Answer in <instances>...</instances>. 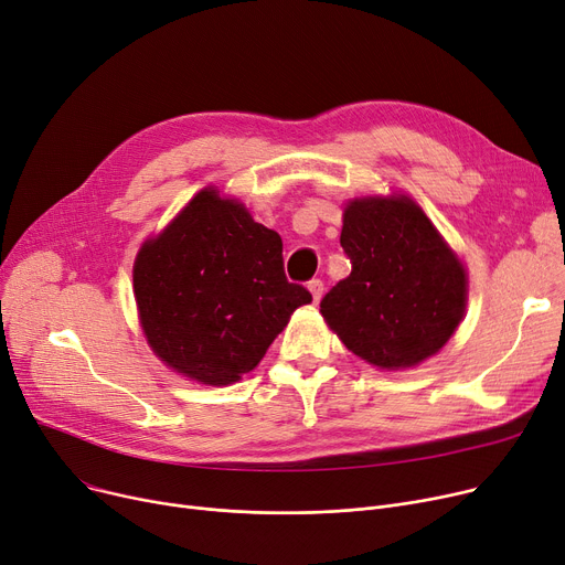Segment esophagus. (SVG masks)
Here are the masks:
<instances>
[{"instance_id": "obj_1", "label": "esophagus", "mask_w": 565, "mask_h": 565, "mask_svg": "<svg viewBox=\"0 0 565 565\" xmlns=\"http://www.w3.org/2000/svg\"><path fill=\"white\" fill-rule=\"evenodd\" d=\"M308 289H310V294H312V301L317 303L319 298H321V294H323V282H321L319 278H312V280L308 282Z\"/></svg>"}]
</instances>
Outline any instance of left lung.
Masks as SVG:
<instances>
[{
	"label": "left lung",
	"mask_w": 565,
	"mask_h": 565,
	"mask_svg": "<svg viewBox=\"0 0 565 565\" xmlns=\"http://www.w3.org/2000/svg\"><path fill=\"white\" fill-rule=\"evenodd\" d=\"M349 278L321 315L349 351L383 370L438 353L466 312V269L408 198H362L344 210Z\"/></svg>",
	"instance_id": "1"
}]
</instances>
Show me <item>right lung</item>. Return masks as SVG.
<instances>
[{
	"label": "right lung",
	"mask_w": 565,
	"mask_h": 565,
	"mask_svg": "<svg viewBox=\"0 0 565 565\" xmlns=\"http://www.w3.org/2000/svg\"><path fill=\"white\" fill-rule=\"evenodd\" d=\"M135 294L152 351L205 385L248 374L312 294L289 282L278 232L205 189L135 264Z\"/></svg>",
	"instance_id": "obj_1"
}]
</instances>
